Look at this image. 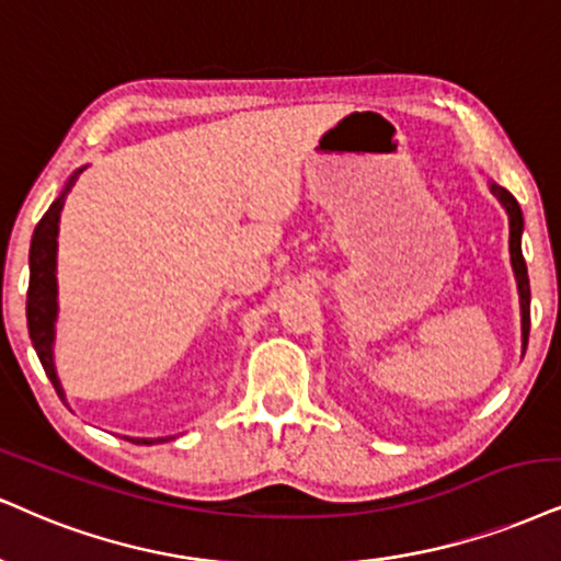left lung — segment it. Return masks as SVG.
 Here are the masks:
<instances>
[{
	"mask_svg": "<svg viewBox=\"0 0 561 561\" xmlns=\"http://www.w3.org/2000/svg\"><path fill=\"white\" fill-rule=\"evenodd\" d=\"M494 197L500 199L504 210L510 216V254H513V270L517 278V291H520V312H523V345H528L530 333V283H528V267H525L523 249H520V233H523V213L517 199L510 195L507 190L492 184Z\"/></svg>",
	"mask_w": 561,
	"mask_h": 561,
	"instance_id": "left-lung-1",
	"label": "left lung"
}]
</instances>
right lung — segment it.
<instances>
[{
  "label": "right lung",
  "mask_w": 561,
  "mask_h": 561,
  "mask_svg": "<svg viewBox=\"0 0 561 561\" xmlns=\"http://www.w3.org/2000/svg\"><path fill=\"white\" fill-rule=\"evenodd\" d=\"M82 171V169H80ZM78 176V174H75ZM75 176L69 179L59 199H54L51 207L44 213V218L38 220L36 231H33L31 241V283H27V333H31L33 348L41 358L46 377L51 379L54 390L59 392V398H65L61 385L57 379V369H54V320H57V233H59V213L65 207V195L72 186ZM135 445H153V439H133Z\"/></svg>",
  "instance_id": "1"
}]
</instances>
